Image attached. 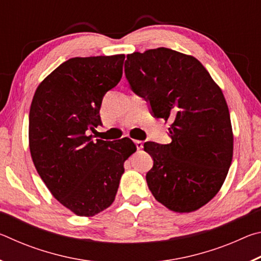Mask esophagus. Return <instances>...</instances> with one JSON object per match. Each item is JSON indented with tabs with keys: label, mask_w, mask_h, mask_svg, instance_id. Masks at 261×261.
Returning <instances> with one entry per match:
<instances>
[{
	"label": "esophagus",
	"mask_w": 261,
	"mask_h": 261,
	"mask_svg": "<svg viewBox=\"0 0 261 261\" xmlns=\"http://www.w3.org/2000/svg\"><path fill=\"white\" fill-rule=\"evenodd\" d=\"M135 144H136L137 149H141L144 147V143L141 140H135Z\"/></svg>",
	"instance_id": "esophagus-1"
}]
</instances>
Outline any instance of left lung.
Masks as SVG:
<instances>
[{"instance_id":"8db88e82","label":"left lung","mask_w":261,"mask_h":261,"mask_svg":"<svg viewBox=\"0 0 261 261\" xmlns=\"http://www.w3.org/2000/svg\"><path fill=\"white\" fill-rule=\"evenodd\" d=\"M131 90L154 117L171 122L170 144H144L153 159L146 182L154 198L178 213L214 198L232 160L230 114L222 91L193 56L156 48L126 56Z\"/></svg>"}]
</instances>
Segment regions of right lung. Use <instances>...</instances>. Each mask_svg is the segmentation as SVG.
Instances as JSON below:
<instances>
[{
    "mask_svg": "<svg viewBox=\"0 0 261 261\" xmlns=\"http://www.w3.org/2000/svg\"><path fill=\"white\" fill-rule=\"evenodd\" d=\"M125 56L73 57L35 91L29 116L31 156L54 198L79 216L113 204L124 161L136 152L129 138L88 135L101 124L105 94L120 83Z\"/></svg>",
    "mask_w": 261,
    "mask_h": 261,
    "instance_id": "1",
    "label": "right lung"
}]
</instances>
